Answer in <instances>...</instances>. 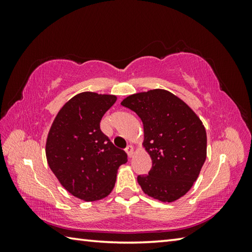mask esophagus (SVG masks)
<instances>
[{
  "label": "esophagus",
  "instance_id": "1",
  "mask_svg": "<svg viewBox=\"0 0 252 252\" xmlns=\"http://www.w3.org/2000/svg\"><path fill=\"white\" fill-rule=\"evenodd\" d=\"M133 147L132 146H127L126 148V155H127V157L129 158H131L132 156H133Z\"/></svg>",
  "mask_w": 252,
  "mask_h": 252
}]
</instances>
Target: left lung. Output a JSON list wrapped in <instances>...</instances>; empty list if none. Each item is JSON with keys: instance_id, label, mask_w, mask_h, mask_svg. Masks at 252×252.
<instances>
[{"instance_id": "obj_1", "label": "left lung", "mask_w": 252, "mask_h": 252, "mask_svg": "<svg viewBox=\"0 0 252 252\" xmlns=\"http://www.w3.org/2000/svg\"><path fill=\"white\" fill-rule=\"evenodd\" d=\"M143 123L146 148L152 160L148 176H138L143 192L172 202L193 186L207 158V133L202 122L171 92L156 89L135 93L121 102Z\"/></svg>"}]
</instances>
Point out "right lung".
Listing matches in <instances>:
<instances>
[{
	"instance_id": "obj_1",
	"label": "right lung",
	"mask_w": 252,
	"mask_h": 252,
	"mask_svg": "<svg viewBox=\"0 0 252 252\" xmlns=\"http://www.w3.org/2000/svg\"><path fill=\"white\" fill-rule=\"evenodd\" d=\"M116 95L83 92L59 111L46 139L50 169L60 183L84 201L105 198L116 185L118 169L126 153L114 147L100 129L102 117Z\"/></svg>"
}]
</instances>
